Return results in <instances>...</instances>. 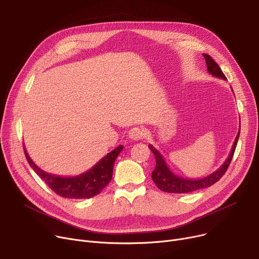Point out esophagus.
<instances>
[{"instance_id":"esophagus-1","label":"esophagus","mask_w":259,"mask_h":259,"mask_svg":"<svg viewBox=\"0 0 259 259\" xmlns=\"http://www.w3.org/2000/svg\"><path fill=\"white\" fill-rule=\"evenodd\" d=\"M145 135H146V131L142 127H134L128 133L129 139H131L133 141L143 140L145 138Z\"/></svg>"}]
</instances>
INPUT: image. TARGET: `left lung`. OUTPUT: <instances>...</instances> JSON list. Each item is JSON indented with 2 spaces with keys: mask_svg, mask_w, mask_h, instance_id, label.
<instances>
[{
  "mask_svg": "<svg viewBox=\"0 0 259 259\" xmlns=\"http://www.w3.org/2000/svg\"><path fill=\"white\" fill-rule=\"evenodd\" d=\"M202 56L206 60L207 69L212 75L227 79L226 75L222 71L220 66L217 65V63L209 56V54H202ZM239 131H240V129H239ZM238 138H239V132L236 135V139L233 144L232 150H231L229 157L224 162L223 166L219 170L215 171L214 173L206 176V178L200 179V180H189V179L187 180V179H183V178H180V176H178V175L173 174L169 170L168 166L166 165L164 157L161 156V154L156 150V149L152 145H149V148H150V150L152 151V153L154 154L155 159H156V166H155V169L152 171L151 178L159 190H161V191H164V192H168V193H189V192L196 191V190H199V189L208 188L219 182L223 178V175L226 173V171L228 170V168L230 166V162H231V160H232L234 152H235Z\"/></svg>",
  "mask_w": 259,
  "mask_h": 259,
  "instance_id": "obj_1",
  "label": "left lung"
}]
</instances>
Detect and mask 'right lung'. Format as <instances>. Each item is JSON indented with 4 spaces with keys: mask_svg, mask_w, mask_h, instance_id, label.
I'll return each instance as SVG.
<instances>
[{
    "mask_svg": "<svg viewBox=\"0 0 259 259\" xmlns=\"http://www.w3.org/2000/svg\"><path fill=\"white\" fill-rule=\"evenodd\" d=\"M122 148L124 147L121 145L118 146L103 157L93 168L78 176H74V178H62V176L46 173L40 170L31 160L29 155L27 154L25 147L24 153L30 167L54 193L65 198L83 199L100 194L102 190L110 183L112 179L113 164Z\"/></svg>",
    "mask_w": 259,
    "mask_h": 259,
    "instance_id": "obj_1",
    "label": "right lung"
}]
</instances>
